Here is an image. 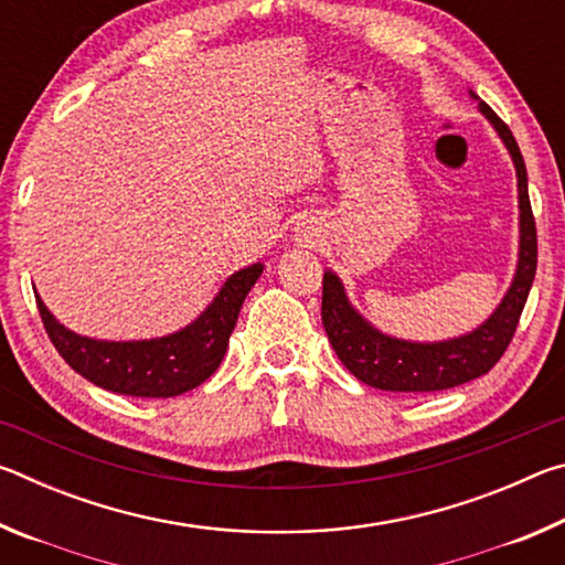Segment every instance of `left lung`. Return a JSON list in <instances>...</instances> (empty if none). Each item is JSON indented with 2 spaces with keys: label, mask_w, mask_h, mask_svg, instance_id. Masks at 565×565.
I'll use <instances>...</instances> for the list:
<instances>
[{
  "label": "left lung",
  "mask_w": 565,
  "mask_h": 565,
  "mask_svg": "<svg viewBox=\"0 0 565 565\" xmlns=\"http://www.w3.org/2000/svg\"><path fill=\"white\" fill-rule=\"evenodd\" d=\"M478 109L486 114L505 149L511 151L519 177V209H521V248L519 269H515L509 294L503 296L489 321L461 339L438 343H411L391 339L376 331L371 323L353 311L347 291L337 274H323L321 296V321L329 333V341L353 376L363 384L381 391H404V394H420V391H444L461 386L466 381L489 374L499 363L503 351L519 327L521 311L529 299L535 264H539V242H535V218L529 199V177L521 149L515 145L511 129L501 121L489 104L481 102Z\"/></svg>",
  "instance_id": "left-lung-1"
}]
</instances>
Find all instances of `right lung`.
Wrapping results in <instances>:
<instances>
[{"label": "right lung", "mask_w": 565, "mask_h": 565, "mask_svg": "<svg viewBox=\"0 0 565 565\" xmlns=\"http://www.w3.org/2000/svg\"><path fill=\"white\" fill-rule=\"evenodd\" d=\"M262 264L228 276L212 306L186 329L151 341H97L64 329L36 296L40 317L60 356L94 386L139 398H169L196 388L222 363L246 294Z\"/></svg>", "instance_id": "obj_1"}]
</instances>
